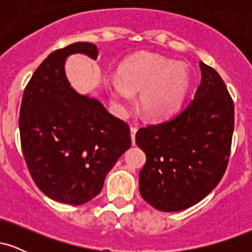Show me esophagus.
Here are the masks:
<instances>
[{
	"label": "esophagus",
	"mask_w": 252,
	"mask_h": 252,
	"mask_svg": "<svg viewBox=\"0 0 252 252\" xmlns=\"http://www.w3.org/2000/svg\"><path fill=\"white\" fill-rule=\"evenodd\" d=\"M136 131H137V128H135V126H131V128H130V136H131V142H132V144H135Z\"/></svg>",
	"instance_id": "esophagus-1"
}]
</instances>
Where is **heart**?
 <instances>
[{
	"instance_id": "heart-1",
	"label": "heart",
	"mask_w": 252,
	"mask_h": 252,
	"mask_svg": "<svg viewBox=\"0 0 252 252\" xmlns=\"http://www.w3.org/2000/svg\"><path fill=\"white\" fill-rule=\"evenodd\" d=\"M189 68L158 54H138L118 68L111 82L112 98L120 108L130 100V92H138L141 111L149 120H161L180 106L189 89Z\"/></svg>"
}]
</instances>
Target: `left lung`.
Listing matches in <instances>:
<instances>
[{"label": "left lung", "mask_w": 252, "mask_h": 252, "mask_svg": "<svg viewBox=\"0 0 252 252\" xmlns=\"http://www.w3.org/2000/svg\"><path fill=\"white\" fill-rule=\"evenodd\" d=\"M201 83L189 105L169 121L136 132L146 153L141 196L163 212L186 210L221 180L230 156L235 108L224 80L200 62Z\"/></svg>", "instance_id": "1"}]
</instances>
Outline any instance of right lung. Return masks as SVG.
<instances>
[{
    "label": "right lung",
    "mask_w": 252,
    "mask_h": 252,
    "mask_svg": "<svg viewBox=\"0 0 252 252\" xmlns=\"http://www.w3.org/2000/svg\"><path fill=\"white\" fill-rule=\"evenodd\" d=\"M77 53L96 60L99 51L94 43L74 42L51 53L26 86L19 118L34 182L48 198L70 205L99 194L106 174L131 146L128 124L71 86L65 62Z\"/></svg>",
    "instance_id": "1"
}]
</instances>
